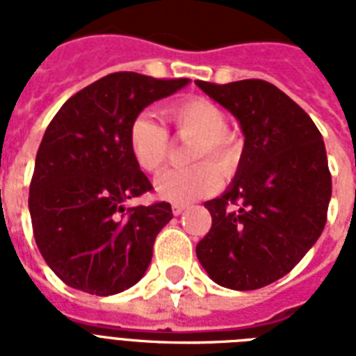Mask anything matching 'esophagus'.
Wrapping results in <instances>:
<instances>
[{
	"label": "esophagus",
	"mask_w": 356,
	"mask_h": 356,
	"mask_svg": "<svg viewBox=\"0 0 356 356\" xmlns=\"http://www.w3.org/2000/svg\"><path fill=\"white\" fill-rule=\"evenodd\" d=\"M184 211H186V205H181V203H173V205H172V212L175 214V216L183 214Z\"/></svg>",
	"instance_id": "1"
}]
</instances>
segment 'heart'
Listing matches in <instances>:
<instances>
[{"instance_id": "obj_1", "label": "heart", "mask_w": 356, "mask_h": 356, "mask_svg": "<svg viewBox=\"0 0 356 356\" xmlns=\"http://www.w3.org/2000/svg\"><path fill=\"white\" fill-rule=\"evenodd\" d=\"M179 138L195 140L186 170L166 172L155 188L162 200L190 203L214 194L225 177H234L243 159L242 136L227 127V114L218 103L201 96L184 97L168 111ZM127 145L136 166L145 173H159L170 159V133L151 113L134 116L127 133Z\"/></svg>"}]
</instances>
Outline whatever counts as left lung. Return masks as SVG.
Returning <instances> with one entry per match:
<instances>
[{"instance_id":"obj_1","label":"left lung","mask_w":356,"mask_h":356,"mask_svg":"<svg viewBox=\"0 0 356 356\" xmlns=\"http://www.w3.org/2000/svg\"><path fill=\"white\" fill-rule=\"evenodd\" d=\"M195 85L245 134L231 188L205 203L212 227L195 253L220 286H268L292 271L325 227L332 192L325 144L309 114L268 81Z\"/></svg>"}]
</instances>
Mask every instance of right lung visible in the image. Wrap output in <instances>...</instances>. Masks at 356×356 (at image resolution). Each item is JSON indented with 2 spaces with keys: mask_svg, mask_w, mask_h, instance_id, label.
<instances>
[{
  "mask_svg": "<svg viewBox=\"0 0 356 356\" xmlns=\"http://www.w3.org/2000/svg\"><path fill=\"white\" fill-rule=\"evenodd\" d=\"M184 85L188 79L108 74L70 97L47 125L29 186L31 223L42 257L68 286L113 296L147 270L173 214L166 201L125 209L153 190L131 156L129 125Z\"/></svg>",
  "mask_w": 356,
  "mask_h": 356,
  "instance_id": "1",
  "label": "right lung"
}]
</instances>
